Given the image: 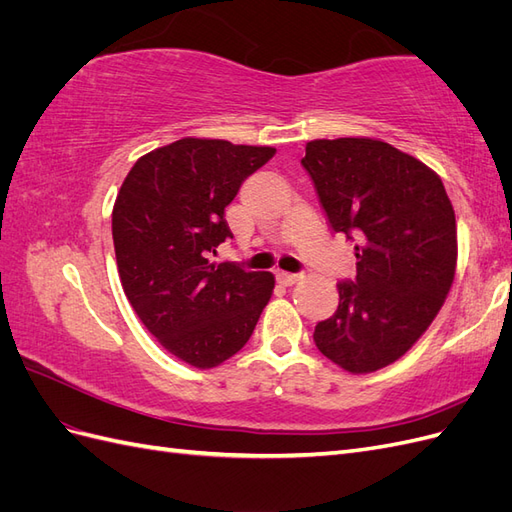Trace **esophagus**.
<instances>
[{
    "mask_svg": "<svg viewBox=\"0 0 512 512\" xmlns=\"http://www.w3.org/2000/svg\"><path fill=\"white\" fill-rule=\"evenodd\" d=\"M277 280L286 286L297 284L301 280V273H288V271H277Z\"/></svg>",
    "mask_w": 512,
    "mask_h": 512,
    "instance_id": "34e87169",
    "label": "esophagus"
}]
</instances>
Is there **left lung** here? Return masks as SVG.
I'll return each instance as SVG.
<instances>
[{
	"label": "left lung",
	"mask_w": 512,
	"mask_h": 512,
	"mask_svg": "<svg viewBox=\"0 0 512 512\" xmlns=\"http://www.w3.org/2000/svg\"><path fill=\"white\" fill-rule=\"evenodd\" d=\"M301 164L331 230L356 250V277L337 284V312L314 342L350 374H369L438 316L455 280V211L431 168L374 138L309 141Z\"/></svg>",
	"instance_id": "8db88e82"
}]
</instances>
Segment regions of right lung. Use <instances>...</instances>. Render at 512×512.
I'll use <instances>...</instances> for the list:
<instances>
[{
	"label": "right lung",
	"instance_id": "right-lung-1",
	"mask_svg": "<svg viewBox=\"0 0 512 512\" xmlns=\"http://www.w3.org/2000/svg\"><path fill=\"white\" fill-rule=\"evenodd\" d=\"M273 156V147L181 138L147 153L121 183L113 243L123 292L149 333L192 367L237 354L271 299V273L211 256L232 239L224 209Z\"/></svg>",
	"mask_w": 512,
	"mask_h": 512
}]
</instances>
